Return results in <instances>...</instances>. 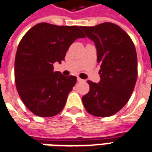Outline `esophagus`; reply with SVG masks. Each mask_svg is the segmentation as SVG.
<instances>
[{
  "instance_id": "1",
  "label": "esophagus",
  "mask_w": 152,
  "mask_h": 152,
  "mask_svg": "<svg viewBox=\"0 0 152 152\" xmlns=\"http://www.w3.org/2000/svg\"><path fill=\"white\" fill-rule=\"evenodd\" d=\"M77 81H79V82H81V81H83V80L80 79V77H77Z\"/></svg>"
}]
</instances>
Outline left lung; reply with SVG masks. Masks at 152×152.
Returning <instances> with one entry per match:
<instances>
[{"instance_id": "8db88e82", "label": "left lung", "mask_w": 152, "mask_h": 152, "mask_svg": "<svg viewBox=\"0 0 152 152\" xmlns=\"http://www.w3.org/2000/svg\"><path fill=\"white\" fill-rule=\"evenodd\" d=\"M81 28L94 43L100 65V80L87 81L90 91L82 97L83 104L94 116H112L128 103L134 90L137 77L135 46L127 33L113 23Z\"/></svg>"}]
</instances>
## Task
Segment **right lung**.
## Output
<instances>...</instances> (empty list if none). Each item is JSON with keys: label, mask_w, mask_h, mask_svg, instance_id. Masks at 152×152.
<instances>
[{"label": "right lung", "mask_w": 152, "mask_h": 152, "mask_svg": "<svg viewBox=\"0 0 152 152\" xmlns=\"http://www.w3.org/2000/svg\"><path fill=\"white\" fill-rule=\"evenodd\" d=\"M85 37L81 26L40 23L22 38L15 60V80L20 97L34 114L53 117L64 108L76 77L54 72L53 63L64 61L71 44Z\"/></svg>", "instance_id": "1"}]
</instances>
